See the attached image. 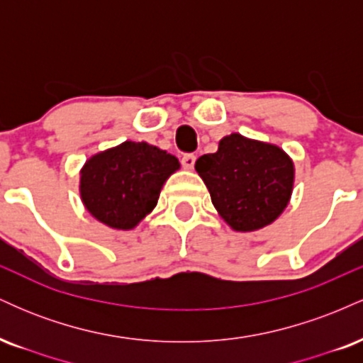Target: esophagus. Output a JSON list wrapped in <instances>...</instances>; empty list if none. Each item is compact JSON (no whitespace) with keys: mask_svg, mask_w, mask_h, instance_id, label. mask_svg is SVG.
<instances>
[{"mask_svg":"<svg viewBox=\"0 0 363 363\" xmlns=\"http://www.w3.org/2000/svg\"><path fill=\"white\" fill-rule=\"evenodd\" d=\"M194 162H196V157L193 155V153H187V155L182 157V167H184L186 170H193Z\"/></svg>","mask_w":363,"mask_h":363,"instance_id":"34e87169","label":"esophagus"}]
</instances>
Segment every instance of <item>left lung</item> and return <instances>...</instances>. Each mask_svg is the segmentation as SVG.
Segmentation results:
<instances>
[{
  "label": "left lung",
  "instance_id": "1",
  "mask_svg": "<svg viewBox=\"0 0 363 363\" xmlns=\"http://www.w3.org/2000/svg\"><path fill=\"white\" fill-rule=\"evenodd\" d=\"M194 169L218 215L235 232H256L272 225L294 191V160L278 145L239 133L223 136L218 150L199 157Z\"/></svg>",
  "mask_w": 363,
  "mask_h": 363
}]
</instances>
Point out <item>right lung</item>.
I'll use <instances>...</instances> for the list:
<instances>
[{"mask_svg":"<svg viewBox=\"0 0 363 363\" xmlns=\"http://www.w3.org/2000/svg\"><path fill=\"white\" fill-rule=\"evenodd\" d=\"M181 164L174 155L145 141L124 143L95 153L80 170V198L95 220L133 230L157 206L167 179Z\"/></svg>","mask_w":363,"mask_h":363,"instance_id":"right-lung-1","label":"right lung"}]
</instances>
